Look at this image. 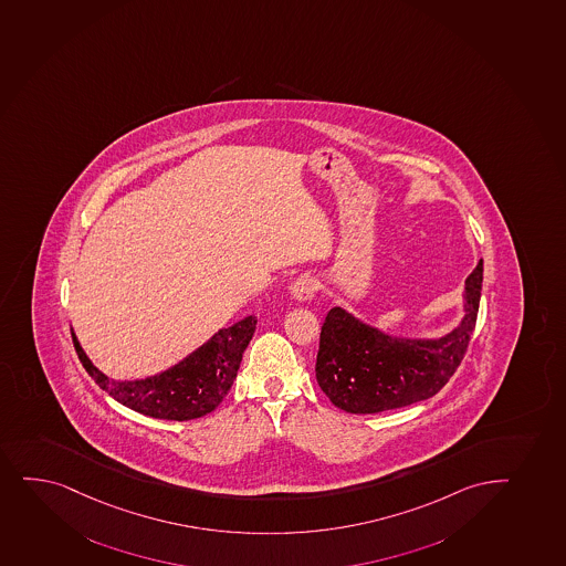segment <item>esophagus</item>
I'll return each mask as SVG.
<instances>
[{
  "label": "esophagus",
  "mask_w": 566,
  "mask_h": 566,
  "mask_svg": "<svg viewBox=\"0 0 566 566\" xmlns=\"http://www.w3.org/2000/svg\"><path fill=\"white\" fill-rule=\"evenodd\" d=\"M316 290H318V284L308 274H301L292 284L293 297L297 301H308V298L314 297Z\"/></svg>",
  "instance_id": "esophagus-1"
}]
</instances>
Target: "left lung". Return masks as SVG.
Returning a JSON list of instances; mask_svg holds the SVG:
<instances>
[{
	"label": "left lung",
	"instance_id": "left-lung-1",
	"mask_svg": "<svg viewBox=\"0 0 566 566\" xmlns=\"http://www.w3.org/2000/svg\"><path fill=\"white\" fill-rule=\"evenodd\" d=\"M483 261L464 282V318L439 340L384 335L343 308L327 312L319 335L316 380L331 402L349 413H376L429 399L463 361L476 327Z\"/></svg>",
	"mask_w": 566,
	"mask_h": 566
}]
</instances>
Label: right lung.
<instances>
[{
  "label": "right lung",
  "instance_id": "1",
  "mask_svg": "<svg viewBox=\"0 0 566 566\" xmlns=\"http://www.w3.org/2000/svg\"><path fill=\"white\" fill-rule=\"evenodd\" d=\"M255 324L258 319L248 316L228 329L218 331L209 343L171 369L134 381L108 380L90 363L73 331L71 337L86 373L113 399L150 418L186 421L212 412L222 402L237 378Z\"/></svg>",
  "mask_w": 566,
  "mask_h": 566
}]
</instances>
